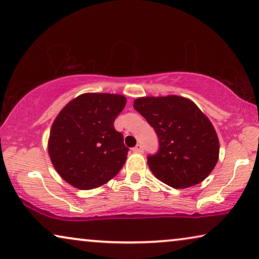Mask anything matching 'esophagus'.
<instances>
[{"instance_id": "1", "label": "esophagus", "mask_w": 259, "mask_h": 259, "mask_svg": "<svg viewBox=\"0 0 259 259\" xmlns=\"http://www.w3.org/2000/svg\"><path fill=\"white\" fill-rule=\"evenodd\" d=\"M133 151L136 152V154H142V152H143V147H142L141 144H138L135 148H133Z\"/></svg>"}]
</instances>
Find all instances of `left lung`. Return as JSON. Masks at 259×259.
Returning a JSON list of instances; mask_svg holds the SVG:
<instances>
[{
  "label": "left lung",
  "mask_w": 259,
  "mask_h": 259,
  "mask_svg": "<svg viewBox=\"0 0 259 259\" xmlns=\"http://www.w3.org/2000/svg\"><path fill=\"white\" fill-rule=\"evenodd\" d=\"M134 108L155 129L159 150L149 156L156 178L175 189L201 183L216 166L220 141L210 119L189 98L147 96L134 101Z\"/></svg>",
  "instance_id": "8db88e82"
}]
</instances>
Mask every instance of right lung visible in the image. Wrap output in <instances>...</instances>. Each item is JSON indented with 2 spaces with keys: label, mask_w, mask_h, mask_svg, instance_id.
Returning a JSON list of instances; mask_svg holds the SVG:
<instances>
[{
  "label": "right lung",
  "mask_w": 259,
  "mask_h": 259,
  "mask_svg": "<svg viewBox=\"0 0 259 259\" xmlns=\"http://www.w3.org/2000/svg\"><path fill=\"white\" fill-rule=\"evenodd\" d=\"M118 94H82L58 112L50 129L48 152L58 175L72 187L90 190L114 178L129 149L114 122L125 107Z\"/></svg>",
  "instance_id": "1"
}]
</instances>
